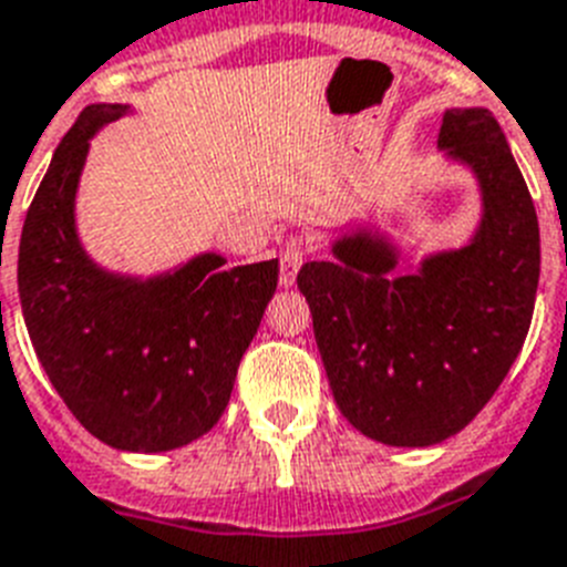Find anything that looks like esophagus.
I'll return each instance as SVG.
<instances>
[{"mask_svg":"<svg viewBox=\"0 0 567 567\" xmlns=\"http://www.w3.org/2000/svg\"><path fill=\"white\" fill-rule=\"evenodd\" d=\"M310 251L312 246L303 234H295L284 243V249H280V287H292L295 278H298V269H301Z\"/></svg>","mask_w":567,"mask_h":567,"instance_id":"obj_1","label":"esophagus"}]
</instances>
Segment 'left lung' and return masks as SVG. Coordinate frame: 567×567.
<instances>
[{"label":"left lung","mask_w":567,"mask_h":567,"mask_svg":"<svg viewBox=\"0 0 567 567\" xmlns=\"http://www.w3.org/2000/svg\"><path fill=\"white\" fill-rule=\"evenodd\" d=\"M437 147L478 176L470 246L402 275L391 243L357 231L298 272L336 405L388 446H434L475 420L525 344L539 287V219L493 112L449 110Z\"/></svg>","instance_id":"obj_1"}]
</instances>
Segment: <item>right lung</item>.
<instances>
[{
  "label": "right lung",
  "instance_id": "obj_1",
  "mask_svg": "<svg viewBox=\"0 0 567 567\" xmlns=\"http://www.w3.org/2000/svg\"><path fill=\"white\" fill-rule=\"evenodd\" d=\"M124 112L86 106L65 133L25 214L17 280L37 359L83 429L112 449L167 452L223 417L278 260L226 269L199 255L150 280L97 269L74 231V194L89 138Z\"/></svg>",
  "mask_w": 567,
  "mask_h": 567
}]
</instances>
